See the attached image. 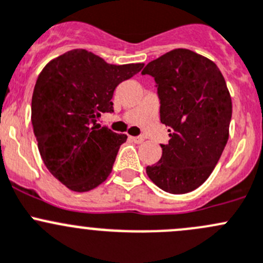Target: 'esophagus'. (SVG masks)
<instances>
[{"mask_svg": "<svg viewBox=\"0 0 263 263\" xmlns=\"http://www.w3.org/2000/svg\"><path fill=\"white\" fill-rule=\"evenodd\" d=\"M129 139L134 142H136V144H141V142L145 141V139L142 136H129Z\"/></svg>", "mask_w": 263, "mask_h": 263, "instance_id": "esophagus-1", "label": "esophagus"}]
</instances>
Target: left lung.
Masks as SVG:
<instances>
[{"mask_svg": "<svg viewBox=\"0 0 263 263\" xmlns=\"http://www.w3.org/2000/svg\"><path fill=\"white\" fill-rule=\"evenodd\" d=\"M142 75L155 79L160 121L169 144L146 173L159 188L182 195L200 187L213 173L228 139L232 98L224 76L209 58L178 48L151 61Z\"/></svg>", "mask_w": 263, "mask_h": 263, "instance_id": "8db88e82", "label": "left lung"}]
</instances>
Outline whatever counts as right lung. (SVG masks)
<instances>
[{
    "label": "right lung",
    "instance_id": "right-lung-1",
    "mask_svg": "<svg viewBox=\"0 0 263 263\" xmlns=\"http://www.w3.org/2000/svg\"><path fill=\"white\" fill-rule=\"evenodd\" d=\"M142 67L110 65L86 49H72L39 73L31 98L34 135L47 169L68 190L87 192L110 174L127 136L97 119L113 112L115 89Z\"/></svg>",
    "mask_w": 263,
    "mask_h": 263
}]
</instances>
